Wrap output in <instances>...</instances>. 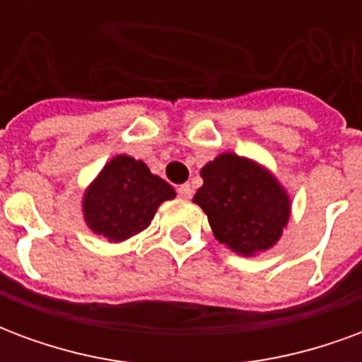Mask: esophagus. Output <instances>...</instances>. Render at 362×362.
I'll return each mask as SVG.
<instances>
[{"instance_id": "1", "label": "esophagus", "mask_w": 362, "mask_h": 362, "mask_svg": "<svg viewBox=\"0 0 362 362\" xmlns=\"http://www.w3.org/2000/svg\"><path fill=\"white\" fill-rule=\"evenodd\" d=\"M178 196L189 199V197L194 196V189H192L189 184H182V186H178Z\"/></svg>"}]
</instances>
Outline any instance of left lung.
Listing matches in <instances>:
<instances>
[{
    "label": "left lung",
    "mask_w": 362,
    "mask_h": 362,
    "mask_svg": "<svg viewBox=\"0 0 362 362\" xmlns=\"http://www.w3.org/2000/svg\"><path fill=\"white\" fill-rule=\"evenodd\" d=\"M199 174L204 186L194 204L204 209L221 244L254 258L279 243L291 219V196L267 166L225 151Z\"/></svg>",
    "instance_id": "left-lung-1"
}]
</instances>
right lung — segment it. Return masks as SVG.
Instances as JSON below:
<instances>
[{
  "instance_id": "add662e5",
  "label": "right lung",
  "mask_w": 362,
  "mask_h": 362,
  "mask_svg": "<svg viewBox=\"0 0 362 362\" xmlns=\"http://www.w3.org/2000/svg\"><path fill=\"white\" fill-rule=\"evenodd\" d=\"M174 197L173 186L143 160L119 153L83 192V221L108 243H124L149 227L158 205Z\"/></svg>"
}]
</instances>
